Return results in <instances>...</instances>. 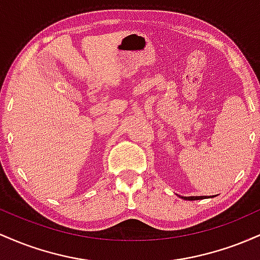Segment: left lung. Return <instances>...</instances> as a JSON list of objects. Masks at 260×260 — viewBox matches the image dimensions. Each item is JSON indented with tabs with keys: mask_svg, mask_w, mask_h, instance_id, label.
Listing matches in <instances>:
<instances>
[{
	"mask_svg": "<svg viewBox=\"0 0 260 260\" xmlns=\"http://www.w3.org/2000/svg\"><path fill=\"white\" fill-rule=\"evenodd\" d=\"M181 198H183V199H186V201H198V199H204V198H207V197H204V196H201V197H181Z\"/></svg>",
	"mask_w": 260,
	"mask_h": 260,
	"instance_id": "obj_1",
	"label": "left lung"
}]
</instances>
